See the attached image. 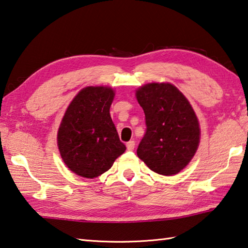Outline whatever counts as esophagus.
Segmentation results:
<instances>
[{"mask_svg":"<svg viewBox=\"0 0 248 248\" xmlns=\"http://www.w3.org/2000/svg\"><path fill=\"white\" fill-rule=\"evenodd\" d=\"M134 147H135L134 140H130V142L127 143V149H128V150H133Z\"/></svg>","mask_w":248,"mask_h":248,"instance_id":"1","label":"esophagus"}]
</instances>
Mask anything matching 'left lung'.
Instances as JSON below:
<instances>
[{"label": "left lung", "mask_w": 248, "mask_h": 248, "mask_svg": "<svg viewBox=\"0 0 248 248\" xmlns=\"http://www.w3.org/2000/svg\"><path fill=\"white\" fill-rule=\"evenodd\" d=\"M146 132L138 156L158 174L175 175L187 167L200 143V127L189 101L169 82H150L137 90Z\"/></svg>", "instance_id": "obj_1"}]
</instances>
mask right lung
<instances>
[{"label": "right lung", "mask_w": 248, "mask_h": 248, "mask_svg": "<svg viewBox=\"0 0 248 248\" xmlns=\"http://www.w3.org/2000/svg\"><path fill=\"white\" fill-rule=\"evenodd\" d=\"M115 92L109 87H86L70 103L58 130V147L65 166L81 177L108 171L124 153L109 108Z\"/></svg>", "instance_id": "obj_1"}]
</instances>
